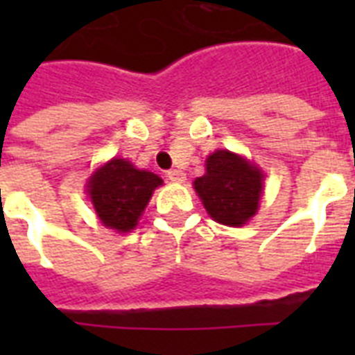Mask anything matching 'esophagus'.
I'll return each instance as SVG.
<instances>
[{
  "instance_id": "1",
  "label": "esophagus",
  "mask_w": 355,
  "mask_h": 355,
  "mask_svg": "<svg viewBox=\"0 0 355 355\" xmlns=\"http://www.w3.org/2000/svg\"><path fill=\"white\" fill-rule=\"evenodd\" d=\"M167 178L171 180V182H184L186 180V175L182 171H178V169H169L167 171Z\"/></svg>"
}]
</instances>
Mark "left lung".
I'll use <instances>...</instances> for the list:
<instances>
[{
    "label": "left lung",
    "mask_w": 355,
    "mask_h": 355,
    "mask_svg": "<svg viewBox=\"0 0 355 355\" xmlns=\"http://www.w3.org/2000/svg\"><path fill=\"white\" fill-rule=\"evenodd\" d=\"M193 186L217 223L241 227L258 210L263 175L241 156L216 150L206 160V173Z\"/></svg>",
    "instance_id": "8db88e82"
}]
</instances>
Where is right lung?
<instances>
[{
  "label": "right lung",
  "mask_w": 355,
  "mask_h": 355,
  "mask_svg": "<svg viewBox=\"0 0 355 355\" xmlns=\"http://www.w3.org/2000/svg\"><path fill=\"white\" fill-rule=\"evenodd\" d=\"M162 178L139 171L123 158H114L90 178L88 193L103 225L118 232H128L138 219Z\"/></svg>",
  "instance_id": "obj_1"
}]
</instances>
